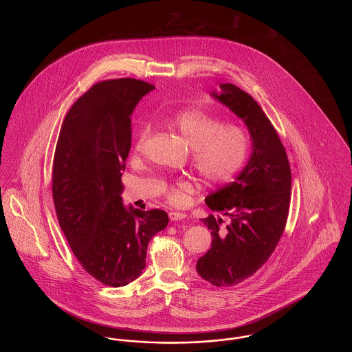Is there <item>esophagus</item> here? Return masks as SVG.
<instances>
[{
	"label": "esophagus",
	"mask_w": 352,
	"mask_h": 352,
	"mask_svg": "<svg viewBox=\"0 0 352 352\" xmlns=\"http://www.w3.org/2000/svg\"><path fill=\"white\" fill-rule=\"evenodd\" d=\"M168 218H170L171 221H177V220H182V219L186 218V215H184V212L170 211V212H168Z\"/></svg>",
	"instance_id": "obj_1"
}]
</instances>
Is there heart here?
<instances>
[{
    "instance_id": "obj_1",
    "label": "heart",
    "mask_w": 352,
    "mask_h": 352,
    "mask_svg": "<svg viewBox=\"0 0 352 352\" xmlns=\"http://www.w3.org/2000/svg\"><path fill=\"white\" fill-rule=\"evenodd\" d=\"M173 122L192 148L191 162L203 181L228 182L243 166L250 151V137L243 126L224 124L221 118L201 109H186ZM151 134V124L141 126L134 140V154L145 153ZM192 190L188 179H178L166 186L165 198L174 206H182Z\"/></svg>"
}]
</instances>
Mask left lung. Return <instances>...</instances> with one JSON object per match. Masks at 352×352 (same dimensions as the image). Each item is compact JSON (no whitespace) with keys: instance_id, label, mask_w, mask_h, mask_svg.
<instances>
[{"instance_id":"left-lung-1","label":"left lung","mask_w":352,"mask_h":352,"mask_svg":"<svg viewBox=\"0 0 352 352\" xmlns=\"http://www.w3.org/2000/svg\"><path fill=\"white\" fill-rule=\"evenodd\" d=\"M214 98L243 118L252 137V155L234 182L206 198L224 218L201 221L211 230V248L197 263L201 278L219 287L240 284L261 268L284 232L292 171L283 142L260 105L234 84H220Z\"/></svg>"}]
</instances>
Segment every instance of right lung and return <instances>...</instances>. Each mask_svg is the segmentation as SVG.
I'll use <instances>...</instances> for the list:
<instances>
[{"instance_id": "right-lung-1", "label": "right lung", "mask_w": 352, "mask_h": 352, "mask_svg": "<svg viewBox=\"0 0 352 352\" xmlns=\"http://www.w3.org/2000/svg\"><path fill=\"white\" fill-rule=\"evenodd\" d=\"M154 87L132 78L94 84L69 108L52 164L59 227L84 270L101 284L132 283L168 214L122 206V170L132 145L134 107Z\"/></svg>"}]
</instances>
